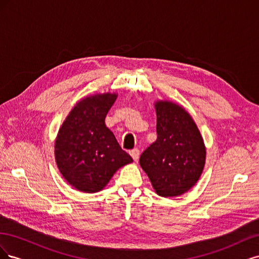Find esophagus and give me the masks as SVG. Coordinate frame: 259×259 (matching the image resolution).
<instances>
[{
  "label": "esophagus",
  "mask_w": 259,
  "mask_h": 259,
  "mask_svg": "<svg viewBox=\"0 0 259 259\" xmlns=\"http://www.w3.org/2000/svg\"><path fill=\"white\" fill-rule=\"evenodd\" d=\"M130 154L132 155V158L134 159V161H137V160L139 159V155H140L139 149H137V148L133 149V150H131V151H130Z\"/></svg>",
  "instance_id": "1"
}]
</instances>
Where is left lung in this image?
Listing matches in <instances>:
<instances>
[{"label":"left lung","instance_id":"8db88e82","mask_svg":"<svg viewBox=\"0 0 259 259\" xmlns=\"http://www.w3.org/2000/svg\"><path fill=\"white\" fill-rule=\"evenodd\" d=\"M156 140L139 163L161 197H177L197 184L205 164V146L190 114L171 101H156Z\"/></svg>","mask_w":259,"mask_h":259}]
</instances>
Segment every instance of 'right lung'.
<instances>
[{"mask_svg": "<svg viewBox=\"0 0 259 259\" xmlns=\"http://www.w3.org/2000/svg\"><path fill=\"white\" fill-rule=\"evenodd\" d=\"M116 94H97L75 105L55 142V159L61 175L76 190H103L120 167L133 162L109 130L105 119Z\"/></svg>", "mask_w": 259, "mask_h": 259, "instance_id": "right-lung-1", "label": "right lung"}]
</instances>
